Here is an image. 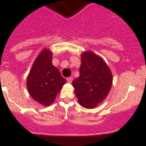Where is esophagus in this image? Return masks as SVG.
Masks as SVG:
<instances>
[{
	"mask_svg": "<svg viewBox=\"0 0 146 146\" xmlns=\"http://www.w3.org/2000/svg\"><path fill=\"white\" fill-rule=\"evenodd\" d=\"M66 81H67L68 83H71L72 81H73V77H68L67 79H66Z\"/></svg>",
	"mask_w": 146,
	"mask_h": 146,
	"instance_id": "obj_1",
	"label": "esophagus"
}]
</instances>
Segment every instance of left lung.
Here are the masks:
<instances>
[{"label": "left lung", "instance_id": "8db88e82", "mask_svg": "<svg viewBox=\"0 0 146 146\" xmlns=\"http://www.w3.org/2000/svg\"><path fill=\"white\" fill-rule=\"evenodd\" d=\"M80 76L73 80V86L81 106L94 108L108 96L112 86V73L102 57L92 51L81 55Z\"/></svg>", "mask_w": 146, "mask_h": 146}]
</instances>
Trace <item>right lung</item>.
Wrapping results in <instances>:
<instances>
[{"label":"right lung","mask_w":146,"mask_h":146,"mask_svg":"<svg viewBox=\"0 0 146 146\" xmlns=\"http://www.w3.org/2000/svg\"><path fill=\"white\" fill-rule=\"evenodd\" d=\"M66 82L52 64L51 51L42 50L27 77V89L32 98L42 105H50Z\"/></svg>","instance_id":"right-lung-1"}]
</instances>
